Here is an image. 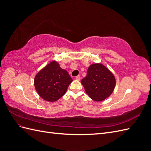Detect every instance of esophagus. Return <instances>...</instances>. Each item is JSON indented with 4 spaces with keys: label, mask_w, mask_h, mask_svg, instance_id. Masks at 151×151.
Returning a JSON list of instances; mask_svg holds the SVG:
<instances>
[{
    "label": "esophagus",
    "mask_w": 151,
    "mask_h": 151,
    "mask_svg": "<svg viewBox=\"0 0 151 151\" xmlns=\"http://www.w3.org/2000/svg\"><path fill=\"white\" fill-rule=\"evenodd\" d=\"M76 79L77 81H80V80H81V77H80V76H77L76 77Z\"/></svg>",
    "instance_id": "esophagus-1"
}]
</instances>
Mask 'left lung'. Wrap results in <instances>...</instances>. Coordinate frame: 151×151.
Masks as SVG:
<instances>
[{
  "instance_id": "left-lung-1",
  "label": "left lung",
  "mask_w": 151,
  "mask_h": 151,
  "mask_svg": "<svg viewBox=\"0 0 151 151\" xmlns=\"http://www.w3.org/2000/svg\"><path fill=\"white\" fill-rule=\"evenodd\" d=\"M81 84L88 96L95 101H103L110 96L116 86L113 73L101 63L91 64Z\"/></svg>"
}]
</instances>
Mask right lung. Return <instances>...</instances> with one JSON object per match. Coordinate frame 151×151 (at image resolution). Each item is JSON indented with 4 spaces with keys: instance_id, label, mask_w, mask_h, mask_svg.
<instances>
[{
    "instance_id": "right-lung-1",
    "label": "right lung",
    "mask_w": 151,
    "mask_h": 151,
    "mask_svg": "<svg viewBox=\"0 0 151 151\" xmlns=\"http://www.w3.org/2000/svg\"><path fill=\"white\" fill-rule=\"evenodd\" d=\"M72 79L67 70L53 60L41 69L35 77V88L40 96L49 102L57 101L64 95Z\"/></svg>"
}]
</instances>
